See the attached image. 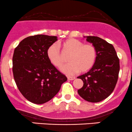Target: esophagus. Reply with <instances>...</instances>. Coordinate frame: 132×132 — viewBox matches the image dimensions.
I'll return each mask as SVG.
<instances>
[{
    "mask_svg": "<svg viewBox=\"0 0 132 132\" xmlns=\"http://www.w3.org/2000/svg\"><path fill=\"white\" fill-rule=\"evenodd\" d=\"M75 78V77L74 76H67V79H69V80H74Z\"/></svg>",
    "mask_w": 132,
    "mask_h": 132,
    "instance_id": "obj_1",
    "label": "esophagus"
}]
</instances>
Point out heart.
I'll return each mask as SVG.
<instances>
[{"label":"heart","instance_id":"1","mask_svg":"<svg viewBox=\"0 0 132 132\" xmlns=\"http://www.w3.org/2000/svg\"><path fill=\"white\" fill-rule=\"evenodd\" d=\"M63 51L68 56L69 62L61 68V70L68 75H73L78 72H86L93 67L97 59V50L91 44L74 38L68 39L62 44ZM47 56L51 63L56 67H60L64 63L59 47L53 44L47 50Z\"/></svg>","mask_w":132,"mask_h":132}]
</instances>
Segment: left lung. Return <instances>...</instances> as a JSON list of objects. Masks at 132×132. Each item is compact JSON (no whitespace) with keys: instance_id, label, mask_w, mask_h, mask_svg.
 <instances>
[{"instance_id":"1","label":"left lung","mask_w":132,"mask_h":132,"mask_svg":"<svg viewBox=\"0 0 132 132\" xmlns=\"http://www.w3.org/2000/svg\"><path fill=\"white\" fill-rule=\"evenodd\" d=\"M86 38L96 47L97 59L88 72L78 77L83 81L78 92L86 101L97 103L109 97L114 90L119 72V59L112 44L97 36Z\"/></svg>"}]
</instances>
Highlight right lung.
<instances>
[{
  "mask_svg": "<svg viewBox=\"0 0 132 132\" xmlns=\"http://www.w3.org/2000/svg\"><path fill=\"white\" fill-rule=\"evenodd\" d=\"M57 36L37 35L22 40L14 51L13 73L23 97L35 104L50 101L67 80L49 60L47 50Z\"/></svg>",
  "mask_w": 132,
  "mask_h": 132,
  "instance_id": "obj_1",
  "label": "right lung"
}]
</instances>
